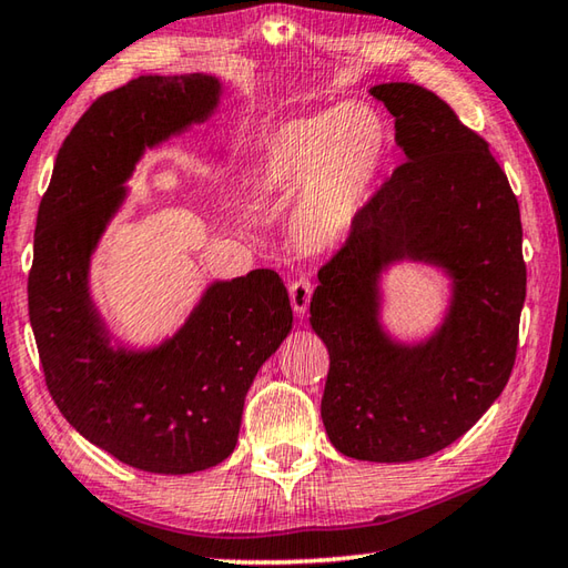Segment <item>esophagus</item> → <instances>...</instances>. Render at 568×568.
Masks as SVG:
<instances>
[{
    "instance_id": "esophagus-1",
    "label": "esophagus",
    "mask_w": 568,
    "mask_h": 568,
    "mask_svg": "<svg viewBox=\"0 0 568 568\" xmlns=\"http://www.w3.org/2000/svg\"><path fill=\"white\" fill-rule=\"evenodd\" d=\"M288 296H292V306L296 316H304L311 304V296H314V284H311L308 276H298L292 284H288Z\"/></svg>"
}]
</instances>
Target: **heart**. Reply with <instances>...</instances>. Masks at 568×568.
<instances>
[{"mask_svg":"<svg viewBox=\"0 0 568 568\" xmlns=\"http://www.w3.org/2000/svg\"><path fill=\"white\" fill-rule=\"evenodd\" d=\"M387 126L375 110L341 105L276 126L254 166L270 199L301 195L294 230L306 247L343 237L387 156Z\"/></svg>","mask_w":568,"mask_h":568,"instance_id":"heart-1","label":"heart"}]
</instances>
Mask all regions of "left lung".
<instances>
[{
	"label": "left lung",
	"mask_w": 568,
	"mask_h": 568,
	"mask_svg": "<svg viewBox=\"0 0 568 568\" xmlns=\"http://www.w3.org/2000/svg\"><path fill=\"white\" fill-rule=\"evenodd\" d=\"M407 161L369 195L318 270L311 328L328 348L323 426L343 456L426 458L466 434L510 379L527 294L519 205L488 142L436 92L382 83ZM409 256L455 280L445 326L419 346L381 331L378 272Z\"/></svg>",
	"instance_id": "obj_1"
}]
</instances>
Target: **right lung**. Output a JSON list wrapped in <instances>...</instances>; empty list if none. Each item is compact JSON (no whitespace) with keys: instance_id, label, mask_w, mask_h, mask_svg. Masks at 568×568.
Returning a JSON list of instances; mask_svg holds the SVG:
<instances>
[{"instance_id":"right-lung-1","label":"right lung","mask_w":568,"mask_h":568,"mask_svg":"<svg viewBox=\"0 0 568 568\" xmlns=\"http://www.w3.org/2000/svg\"><path fill=\"white\" fill-rule=\"evenodd\" d=\"M217 98L203 73L139 75L100 95L58 149L33 235L29 321L55 407L90 444L166 476L235 450L252 379L292 331L286 286L272 270L215 282L173 338L124 351L92 306L88 264L144 149L211 118Z\"/></svg>"}]
</instances>
